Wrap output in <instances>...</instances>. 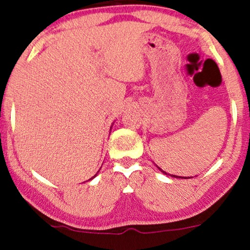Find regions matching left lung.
Instances as JSON below:
<instances>
[{"label":"left lung","mask_w":250,"mask_h":250,"mask_svg":"<svg viewBox=\"0 0 250 250\" xmlns=\"http://www.w3.org/2000/svg\"><path fill=\"white\" fill-rule=\"evenodd\" d=\"M158 168H159V167H158ZM159 169H160V168H159ZM160 170H162V172H163L164 174H166V175H170V174H167L166 172H164V170H163V169H160ZM172 176H174V177H177V176H175V175H172Z\"/></svg>","instance_id":"8db88e82"}]
</instances>
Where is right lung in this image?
<instances>
[{
	"instance_id": "add662e5",
	"label": "right lung",
	"mask_w": 250,
	"mask_h": 250,
	"mask_svg": "<svg viewBox=\"0 0 250 250\" xmlns=\"http://www.w3.org/2000/svg\"><path fill=\"white\" fill-rule=\"evenodd\" d=\"M93 177H94V176H93ZM93 177H92V179H93Z\"/></svg>"
}]
</instances>
